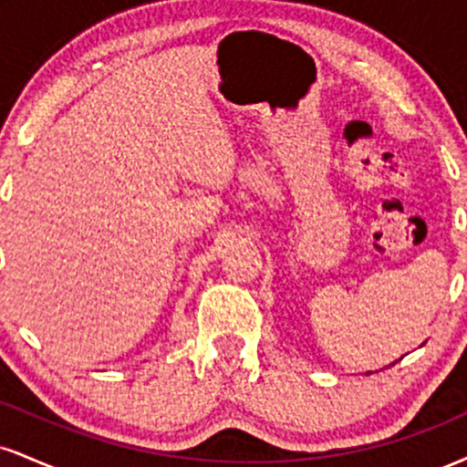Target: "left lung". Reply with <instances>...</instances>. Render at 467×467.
<instances>
[{
	"label": "left lung",
	"mask_w": 467,
	"mask_h": 467,
	"mask_svg": "<svg viewBox=\"0 0 467 467\" xmlns=\"http://www.w3.org/2000/svg\"><path fill=\"white\" fill-rule=\"evenodd\" d=\"M395 364V362H393ZM367 375H371V371H367Z\"/></svg>",
	"instance_id": "left-lung-1"
}]
</instances>
